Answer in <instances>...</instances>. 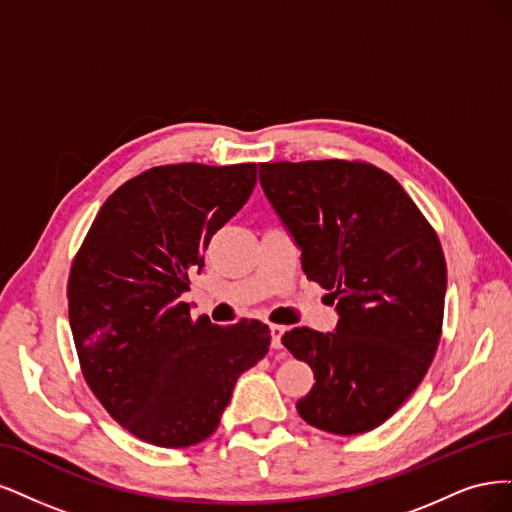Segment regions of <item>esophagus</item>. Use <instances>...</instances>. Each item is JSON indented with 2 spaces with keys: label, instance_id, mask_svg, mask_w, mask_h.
I'll return each mask as SVG.
<instances>
[{
  "label": "esophagus",
  "instance_id": "obj_1",
  "mask_svg": "<svg viewBox=\"0 0 512 512\" xmlns=\"http://www.w3.org/2000/svg\"><path fill=\"white\" fill-rule=\"evenodd\" d=\"M283 334L285 327L283 325H270V336H272V349H283Z\"/></svg>",
  "mask_w": 512,
  "mask_h": 512
}]
</instances>
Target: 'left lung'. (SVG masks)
<instances>
[{
	"label": "left lung",
	"mask_w": 512,
	"mask_h": 512,
	"mask_svg": "<svg viewBox=\"0 0 512 512\" xmlns=\"http://www.w3.org/2000/svg\"><path fill=\"white\" fill-rule=\"evenodd\" d=\"M259 183L302 249L308 280L338 300L336 332L283 336L317 378L295 408L329 434L370 432L436 355L447 291L440 240L398 180L372 163H261Z\"/></svg>",
	"instance_id": "left-lung-1"
}]
</instances>
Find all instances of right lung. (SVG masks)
<instances>
[{"label":"right lung","instance_id":"add662e5","mask_svg":"<svg viewBox=\"0 0 512 512\" xmlns=\"http://www.w3.org/2000/svg\"><path fill=\"white\" fill-rule=\"evenodd\" d=\"M255 183L257 163L146 170L108 197L74 257L68 312L82 376L114 421L155 447L206 440L238 376L268 353L266 323L193 321L180 302Z\"/></svg>","mask_w":512,"mask_h":512}]
</instances>
